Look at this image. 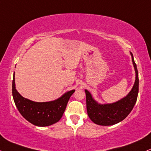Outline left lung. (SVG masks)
I'll list each match as a JSON object with an SVG mask.
<instances>
[{"mask_svg": "<svg viewBox=\"0 0 151 151\" xmlns=\"http://www.w3.org/2000/svg\"><path fill=\"white\" fill-rule=\"evenodd\" d=\"M132 62L135 72V83L131 90L123 98L112 103H98L88 90L85 89L87 111L89 117L94 123L99 125H113L123 120L131 112L138 94V72L133 56L130 52Z\"/></svg>", "mask_w": 151, "mask_h": 151, "instance_id": "left-lung-1", "label": "left lung"}]
</instances>
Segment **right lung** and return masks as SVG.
<instances>
[{"instance_id": "right-lung-1", "label": "right lung", "mask_w": 151, "mask_h": 151, "mask_svg": "<svg viewBox=\"0 0 151 151\" xmlns=\"http://www.w3.org/2000/svg\"><path fill=\"white\" fill-rule=\"evenodd\" d=\"M75 89L68 91L55 100L37 102L21 96L16 89L15 72L12 83V94L16 107L21 115L33 125L46 127L53 125L62 118L69 98Z\"/></svg>"}]
</instances>
